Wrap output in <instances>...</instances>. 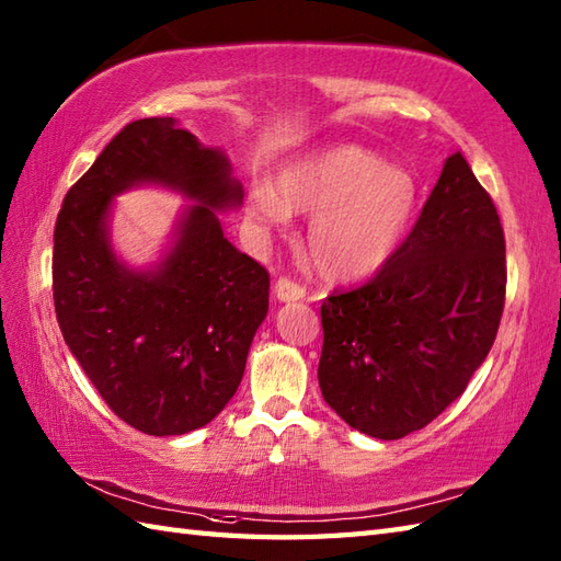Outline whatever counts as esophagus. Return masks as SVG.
I'll list each match as a JSON object with an SVG mask.
<instances>
[{"label": "esophagus", "mask_w": 561, "mask_h": 561, "mask_svg": "<svg viewBox=\"0 0 561 561\" xmlns=\"http://www.w3.org/2000/svg\"><path fill=\"white\" fill-rule=\"evenodd\" d=\"M274 296H277L279 301H299L306 296V289L299 282H294L289 277H279L277 284H274Z\"/></svg>", "instance_id": "34e87169"}]
</instances>
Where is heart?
I'll list each match as a JSON object with an SVG mask.
<instances>
[{
    "label": "heart",
    "instance_id": "b5f03b06",
    "mask_svg": "<svg viewBox=\"0 0 561 561\" xmlns=\"http://www.w3.org/2000/svg\"><path fill=\"white\" fill-rule=\"evenodd\" d=\"M414 209V178L359 147L318 153L284 169L274 187L248 190V217L262 229L311 214L308 260L328 279H362L383 267L408 236Z\"/></svg>",
    "mask_w": 561,
    "mask_h": 561
}]
</instances>
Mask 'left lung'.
<instances>
[{"mask_svg":"<svg viewBox=\"0 0 561 561\" xmlns=\"http://www.w3.org/2000/svg\"><path fill=\"white\" fill-rule=\"evenodd\" d=\"M506 301V243L460 151L398 253L320 306L318 383L344 422L396 440L444 412L490 354Z\"/></svg>","mask_w":561,"mask_h":561,"instance_id":"1","label":"left lung"}]
</instances>
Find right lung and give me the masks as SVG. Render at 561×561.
I'll return each instance as SVG.
<instances>
[{
	"label": "right lung",
	"instance_id": "obj_1",
	"mask_svg": "<svg viewBox=\"0 0 561 561\" xmlns=\"http://www.w3.org/2000/svg\"><path fill=\"white\" fill-rule=\"evenodd\" d=\"M137 182L198 202L153 273L117 263L104 231L110 199ZM241 197L219 149L202 147L173 117H145L105 145L57 214L59 330L105 404L149 436L187 434L226 408L267 316V270L226 241L214 214Z\"/></svg>",
	"mask_w": 561,
	"mask_h": 561
}]
</instances>
